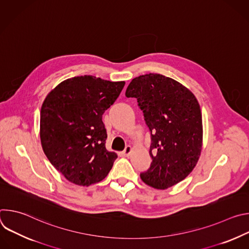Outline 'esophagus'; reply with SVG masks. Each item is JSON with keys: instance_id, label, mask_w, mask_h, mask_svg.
I'll return each instance as SVG.
<instances>
[{"instance_id": "obj_1", "label": "esophagus", "mask_w": 249, "mask_h": 249, "mask_svg": "<svg viewBox=\"0 0 249 249\" xmlns=\"http://www.w3.org/2000/svg\"><path fill=\"white\" fill-rule=\"evenodd\" d=\"M132 151H133V148H132L131 146H127V147L125 148L124 152H123V155H124V156H126V157H129V156L131 155Z\"/></svg>"}]
</instances>
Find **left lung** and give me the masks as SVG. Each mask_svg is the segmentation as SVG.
I'll list each match as a JSON object with an SVG mask.
<instances>
[{
	"label": "left lung",
	"mask_w": 249,
	"mask_h": 249,
	"mask_svg": "<svg viewBox=\"0 0 249 249\" xmlns=\"http://www.w3.org/2000/svg\"><path fill=\"white\" fill-rule=\"evenodd\" d=\"M125 95L136 97L151 131L150 168L141 173L146 184L166 189L182 181L196 166L203 145L200 105L175 80L147 74L129 84Z\"/></svg>",
	"instance_id": "left-lung-1"
}]
</instances>
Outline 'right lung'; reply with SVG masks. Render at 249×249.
I'll list each match as a JSON object with an SVG mask.
<instances>
[{"label": "right lung", "instance_id": "right-lung-1", "mask_svg": "<svg viewBox=\"0 0 249 249\" xmlns=\"http://www.w3.org/2000/svg\"><path fill=\"white\" fill-rule=\"evenodd\" d=\"M125 82L81 76L60 83L40 110L44 154L66 179L89 186L104 179L117 155L105 148L102 115L119 96Z\"/></svg>", "mask_w": 249, "mask_h": 249}]
</instances>
